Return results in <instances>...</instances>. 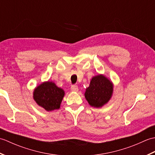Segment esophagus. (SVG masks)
<instances>
[{"instance_id": "esophagus-1", "label": "esophagus", "mask_w": 155, "mask_h": 155, "mask_svg": "<svg viewBox=\"0 0 155 155\" xmlns=\"http://www.w3.org/2000/svg\"><path fill=\"white\" fill-rule=\"evenodd\" d=\"M71 89L72 91H73V92H77L78 91V88L77 85L73 84V85H72V86H71Z\"/></svg>"}]
</instances>
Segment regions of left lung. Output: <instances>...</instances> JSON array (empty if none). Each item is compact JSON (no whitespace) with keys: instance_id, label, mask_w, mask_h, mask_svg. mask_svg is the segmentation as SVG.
<instances>
[{"instance_id":"obj_1","label":"left lung","mask_w":155,"mask_h":155,"mask_svg":"<svg viewBox=\"0 0 155 155\" xmlns=\"http://www.w3.org/2000/svg\"><path fill=\"white\" fill-rule=\"evenodd\" d=\"M113 90L111 82L104 76L98 75L92 78L84 96L91 106L98 108L110 100Z\"/></svg>"}]
</instances>
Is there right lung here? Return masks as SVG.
I'll return each mask as SVG.
<instances>
[{
  "label": "right lung",
  "mask_w": 155,
  "mask_h": 155,
  "mask_svg": "<svg viewBox=\"0 0 155 155\" xmlns=\"http://www.w3.org/2000/svg\"><path fill=\"white\" fill-rule=\"evenodd\" d=\"M33 95L35 101L39 106L51 111L60 108L64 92L52 82H46L35 88Z\"/></svg>",
  "instance_id": "right-lung-1"
}]
</instances>
